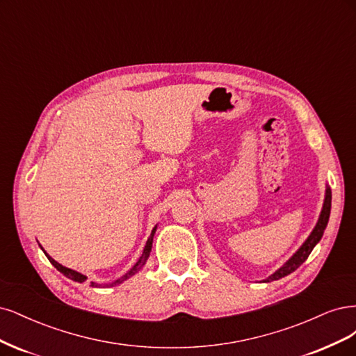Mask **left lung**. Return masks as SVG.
Segmentation results:
<instances>
[{
  "label": "left lung",
  "instance_id": "left-lung-1",
  "mask_svg": "<svg viewBox=\"0 0 356 356\" xmlns=\"http://www.w3.org/2000/svg\"><path fill=\"white\" fill-rule=\"evenodd\" d=\"M330 211H331V191L330 188L327 186L325 189V200H324V205H323V210H321V214H319V219L314 227V231L311 232V235L307 236V239L303 243V245L296 251V253L286 260L284 265L277 270L273 272L269 278H266L265 281L266 282H270V281H277L280 278H284L286 277V275H290L291 272H294L297 268H299L302 263L309 257V254L312 253L314 247L319 243V239L323 238L324 235V231L327 227V223H328V219H330Z\"/></svg>",
  "mask_w": 356,
  "mask_h": 356
}]
</instances>
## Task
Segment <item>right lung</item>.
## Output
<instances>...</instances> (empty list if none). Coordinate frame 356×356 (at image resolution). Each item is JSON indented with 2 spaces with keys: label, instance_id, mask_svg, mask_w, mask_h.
<instances>
[{
  "label": "right lung",
  "instance_id": "add662e5",
  "mask_svg": "<svg viewBox=\"0 0 356 356\" xmlns=\"http://www.w3.org/2000/svg\"><path fill=\"white\" fill-rule=\"evenodd\" d=\"M155 231H156V226L152 229V232H151V236L147 238V241H146V245H145V248H143V253H142V256H140V259L136 261V265L125 273V275H122L121 278H118L117 281H113V282H111V284H106V286H113V285H118V284H121V282H124L125 280H129V278H131L134 273H137L139 272L143 266H145V263H146V260H147V257H149V254H151V250H152V241H154V235H155ZM42 248V247H41ZM44 251V250H42ZM44 254L47 256V259L50 260V263L51 265L59 270V272H62L66 278H70V280H72V281H75V282H84L86 280H87V277L86 275H83V273H79V272H76V270H72V269H70V268H65V266H62L60 263H57L54 259H51L47 253H45L44 251ZM91 286H97V284L96 282H91Z\"/></svg>",
  "mask_w": 356,
  "mask_h": 356
}]
</instances>
